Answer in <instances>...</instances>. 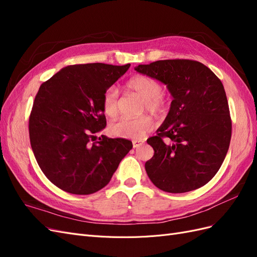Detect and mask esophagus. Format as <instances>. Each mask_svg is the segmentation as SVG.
I'll return each mask as SVG.
<instances>
[{"instance_id": "34e87169", "label": "esophagus", "mask_w": 257, "mask_h": 257, "mask_svg": "<svg viewBox=\"0 0 257 257\" xmlns=\"http://www.w3.org/2000/svg\"><path fill=\"white\" fill-rule=\"evenodd\" d=\"M143 145V142H139V141H133V147L134 148H139Z\"/></svg>"}]
</instances>
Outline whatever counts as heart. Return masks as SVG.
Segmentation results:
<instances>
[{
    "mask_svg": "<svg viewBox=\"0 0 257 257\" xmlns=\"http://www.w3.org/2000/svg\"><path fill=\"white\" fill-rule=\"evenodd\" d=\"M127 90L137 93L145 99L144 108L153 114H161L166 108V99L162 94L163 87L159 80L147 75H137L127 80ZM119 110V93L114 87L107 89L103 96V111L113 118ZM153 128V121L149 116L130 119L122 118L110 124L111 135L120 138L142 139Z\"/></svg>",
    "mask_w": 257,
    "mask_h": 257,
    "instance_id": "b5f03b06",
    "label": "heart"
}]
</instances>
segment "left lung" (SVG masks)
Listing matches in <instances>:
<instances>
[{"label": "left lung", "instance_id": "8db88e82", "mask_svg": "<svg viewBox=\"0 0 257 257\" xmlns=\"http://www.w3.org/2000/svg\"><path fill=\"white\" fill-rule=\"evenodd\" d=\"M135 69L165 83L174 97L158 135L147 141L154 150L145 164L148 177L168 193L201 188L220 169L230 144L231 119L221 80L203 63L185 59Z\"/></svg>", "mask_w": 257, "mask_h": 257}]
</instances>
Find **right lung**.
I'll use <instances>...</instances> for the list:
<instances>
[{"label":"right lung","instance_id":"obj_1","mask_svg":"<svg viewBox=\"0 0 257 257\" xmlns=\"http://www.w3.org/2000/svg\"><path fill=\"white\" fill-rule=\"evenodd\" d=\"M131 64L69 65L42 83L29 119L30 142L44 175L59 189L89 195L109 183L131 141H96L106 126L103 96Z\"/></svg>","mask_w":257,"mask_h":257}]
</instances>
